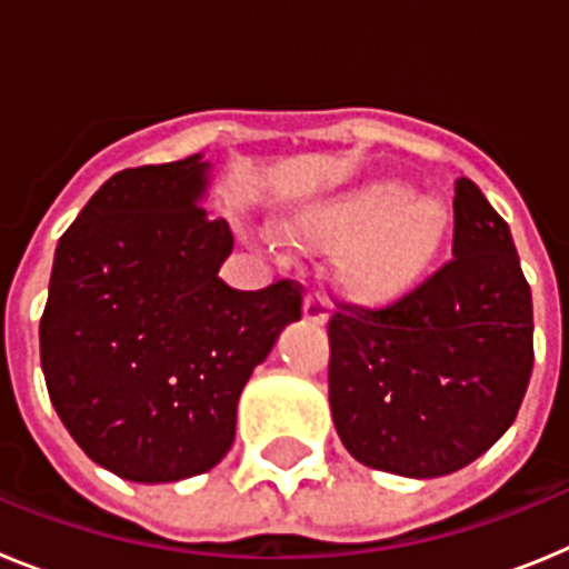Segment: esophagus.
<instances>
[{
	"instance_id": "obj_1",
	"label": "esophagus",
	"mask_w": 569,
	"mask_h": 569,
	"mask_svg": "<svg viewBox=\"0 0 569 569\" xmlns=\"http://www.w3.org/2000/svg\"><path fill=\"white\" fill-rule=\"evenodd\" d=\"M325 319H328V301H325L321 293H313V290H310V293L305 296V321H308V325H325Z\"/></svg>"
}]
</instances>
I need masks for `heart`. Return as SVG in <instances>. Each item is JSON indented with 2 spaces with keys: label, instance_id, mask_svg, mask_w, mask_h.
I'll list each match as a JSON object with an SVG mask.
<instances>
[{
  "label": "heart",
  "instance_id": "obj_1",
  "mask_svg": "<svg viewBox=\"0 0 569 569\" xmlns=\"http://www.w3.org/2000/svg\"><path fill=\"white\" fill-rule=\"evenodd\" d=\"M447 228L445 204L413 199V188L396 179H376L308 204L288 230L301 244H336L330 273L347 299L387 305L427 273Z\"/></svg>",
  "mask_w": 569,
  "mask_h": 569
}]
</instances>
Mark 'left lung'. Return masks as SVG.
Instances as JSON below:
<instances>
[{
    "mask_svg": "<svg viewBox=\"0 0 569 569\" xmlns=\"http://www.w3.org/2000/svg\"><path fill=\"white\" fill-rule=\"evenodd\" d=\"M453 259L379 310L330 316V410L347 453L436 479L487 453L532 373V299L507 222L456 179Z\"/></svg>",
    "mask_w": 569,
    "mask_h": 569,
    "instance_id": "1",
    "label": "left lung"
}]
</instances>
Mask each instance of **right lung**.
<instances>
[{
  "label": "right lung",
  "mask_w": 569,
  "mask_h": 569,
  "mask_svg": "<svg viewBox=\"0 0 569 569\" xmlns=\"http://www.w3.org/2000/svg\"><path fill=\"white\" fill-rule=\"evenodd\" d=\"M210 164L110 176L57 244L39 321L44 385L88 459L128 481L208 472L236 436V405L301 288L233 290L224 219L202 208Z\"/></svg>",
  "instance_id": "obj_1"
}]
</instances>
